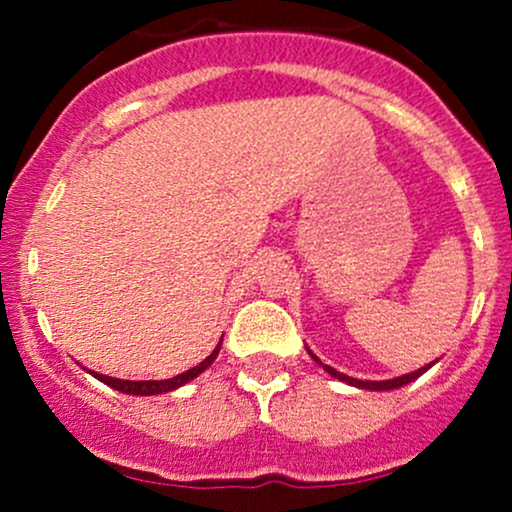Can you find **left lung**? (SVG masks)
<instances>
[{
  "label": "left lung",
  "mask_w": 512,
  "mask_h": 512,
  "mask_svg": "<svg viewBox=\"0 0 512 512\" xmlns=\"http://www.w3.org/2000/svg\"><path fill=\"white\" fill-rule=\"evenodd\" d=\"M308 354L313 356V361L315 363H320L322 368L327 370V373L332 375V378H337V380H344L346 385H354V387H361V390H397V387H402V385H407V383H411V380H416L419 378V375H424L428 368L433 366V363H428V366H424V368H419V370H414V373H407V375H399V378H392V380H358V378H349V375H344V373H339V370H334L332 366H325V363L320 361V358H317L313 351L308 349Z\"/></svg>",
  "instance_id": "obj_1"
}]
</instances>
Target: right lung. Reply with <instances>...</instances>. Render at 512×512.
<instances>
[{
	"mask_svg": "<svg viewBox=\"0 0 512 512\" xmlns=\"http://www.w3.org/2000/svg\"><path fill=\"white\" fill-rule=\"evenodd\" d=\"M223 342V339H221ZM221 342L216 344V349L211 351V354L204 358L202 363L195 368L185 370V373L175 375V378H168V380H120V378H110V375H103V373H93V370H88V373L93 375V378H98L101 383L110 385L113 390H120L125 392V395H139V397H146V395H163V392H170V390H178L185 383H190V380H195L202 370H207L211 363H214V358L219 356V349H221Z\"/></svg>",
	"mask_w": 512,
	"mask_h": 512,
	"instance_id": "obj_1",
	"label": "right lung"
}]
</instances>
